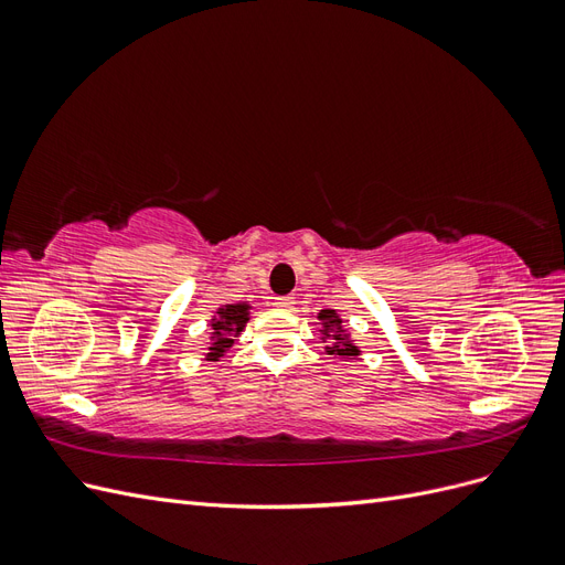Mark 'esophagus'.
I'll use <instances>...</instances> for the list:
<instances>
[{
  "instance_id": "esophagus-1",
  "label": "esophagus",
  "mask_w": 565,
  "mask_h": 565,
  "mask_svg": "<svg viewBox=\"0 0 565 565\" xmlns=\"http://www.w3.org/2000/svg\"><path fill=\"white\" fill-rule=\"evenodd\" d=\"M273 306H276V309H280V311H289V309H295V297H276Z\"/></svg>"
}]
</instances>
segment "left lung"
<instances>
[{"mask_svg": "<svg viewBox=\"0 0 565 565\" xmlns=\"http://www.w3.org/2000/svg\"><path fill=\"white\" fill-rule=\"evenodd\" d=\"M320 320V339L328 341L324 347V353L328 355H339V358H358L363 351L355 347V341L351 339V332L344 328V320L334 311V309H322L318 313Z\"/></svg>", "mask_w": 565, "mask_h": 565, "instance_id": "obj_1", "label": "left lung"}]
</instances>
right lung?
<instances>
[{"label":"right lung","mask_w":565,"mask_h":565,"mask_svg":"<svg viewBox=\"0 0 565 565\" xmlns=\"http://www.w3.org/2000/svg\"><path fill=\"white\" fill-rule=\"evenodd\" d=\"M252 303H221L210 320V344L207 353H204V361H221L226 351L233 347V341L243 334L245 324L249 322Z\"/></svg>","instance_id":"add662e5"}]
</instances>
